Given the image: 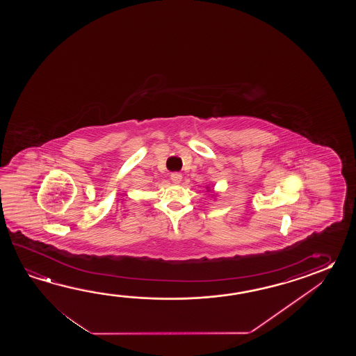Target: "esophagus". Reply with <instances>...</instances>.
<instances>
[{
	"mask_svg": "<svg viewBox=\"0 0 356 356\" xmlns=\"http://www.w3.org/2000/svg\"><path fill=\"white\" fill-rule=\"evenodd\" d=\"M170 179H172V181H173V183H175V184H178V183H181V173H172V175H170Z\"/></svg>",
	"mask_w": 356,
	"mask_h": 356,
	"instance_id": "34e87169",
	"label": "esophagus"
}]
</instances>
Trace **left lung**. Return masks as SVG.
I'll return each instance as SVG.
<instances>
[{
    "mask_svg": "<svg viewBox=\"0 0 356 356\" xmlns=\"http://www.w3.org/2000/svg\"><path fill=\"white\" fill-rule=\"evenodd\" d=\"M210 191H211V189H210V187H209V186H207V187H206V192H210ZM211 196L216 197V196H218V193H215V192H213V191H211Z\"/></svg>",
    "mask_w": 356,
    "mask_h": 356,
    "instance_id": "8db88e82",
    "label": "left lung"
}]
</instances>
